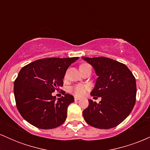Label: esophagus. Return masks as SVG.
<instances>
[{
  "label": "esophagus",
  "instance_id": "1",
  "mask_svg": "<svg viewBox=\"0 0 150 150\" xmlns=\"http://www.w3.org/2000/svg\"><path fill=\"white\" fill-rule=\"evenodd\" d=\"M80 97H75V101H78L80 100Z\"/></svg>",
  "mask_w": 150,
  "mask_h": 150
}]
</instances>
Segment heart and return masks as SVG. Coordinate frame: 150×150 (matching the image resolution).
<instances>
[{
    "label": "heart",
    "mask_w": 150,
    "mask_h": 150,
    "mask_svg": "<svg viewBox=\"0 0 150 150\" xmlns=\"http://www.w3.org/2000/svg\"><path fill=\"white\" fill-rule=\"evenodd\" d=\"M87 67H90V66L87 64H82L80 65V69H81V68H87ZM86 89H87V87H86V86L80 85H77L76 87H74L73 89V91L77 96H82L85 93Z\"/></svg>",
    "instance_id": "b5f03b06"
}]
</instances>
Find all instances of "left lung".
Returning <instances> with one entry per match:
<instances>
[{
	"label": "left lung",
	"mask_w": 150,
	"mask_h": 150,
	"mask_svg": "<svg viewBox=\"0 0 150 150\" xmlns=\"http://www.w3.org/2000/svg\"><path fill=\"white\" fill-rule=\"evenodd\" d=\"M82 58L92 65L98 76L90 94L101 98L99 103L88 99V107L82 111L84 119L94 128H114L129 116L135 106V77L126 65L111 58Z\"/></svg>",
	"instance_id": "8db88e82"
}]
</instances>
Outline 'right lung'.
Masks as SVG:
<instances>
[{"label":"right lung","instance_id":"right-lung-1","mask_svg":"<svg viewBox=\"0 0 150 150\" xmlns=\"http://www.w3.org/2000/svg\"><path fill=\"white\" fill-rule=\"evenodd\" d=\"M78 57L49 58L25 65L14 82L18 110L25 120L41 129H52L63 124L73 96L52 95L63 85L66 70Z\"/></svg>","mask_w":150,"mask_h":150}]
</instances>
